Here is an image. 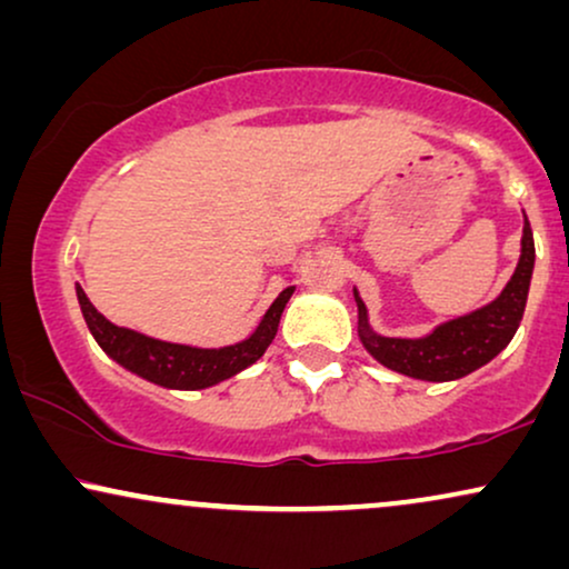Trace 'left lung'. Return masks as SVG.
<instances>
[{
	"label": "left lung",
	"mask_w": 569,
	"mask_h": 569,
	"mask_svg": "<svg viewBox=\"0 0 569 569\" xmlns=\"http://www.w3.org/2000/svg\"><path fill=\"white\" fill-rule=\"evenodd\" d=\"M525 214V212H522ZM536 264V243L530 222H522L520 260L512 278L501 289L499 297L488 305L472 309V312L459 315L455 320H446L436 326L430 333L417 338L380 336L370 326L368 307L355 289L357 301V336L365 351L388 370L399 376L428 380V383H446V380H459L478 368L491 362L496 355L507 349L517 328H520L525 305H528L530 278H533Z\"/></svg>",
	"instance_id": "8db88e82"
}]
</instances>
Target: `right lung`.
Instances as JSON below:
<instances>
[{
  "label": "right lung",
  "instance_id": "obj_1",
  "mask_svg": "<svg viewBox=\"0 0 569 569\" xmlns=\"http://www.w3.org/2000/svg\"><path fill=\"white\" fill-rule=\"evenodd\" d=\"M293 286L278 293L268 312L262 315L260 326L231 347H189V343L160 341V338L143 336L139 330L114 326L91 305L81 286L76 283V297L81 305L83 320L89 326L93 341L120 368L139 376L149 383L172 388V391H201V388L218 386L222 380L239 376L249 365H254L278 333L280 315L289 305Z\"/></svg>",
  "mask_w": 569,
  "mask_h": 569
}]
</instances>
